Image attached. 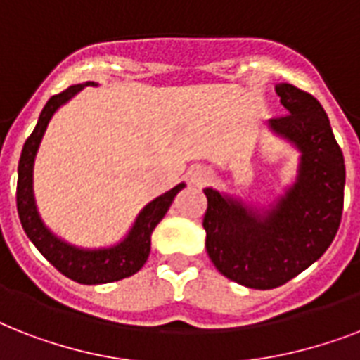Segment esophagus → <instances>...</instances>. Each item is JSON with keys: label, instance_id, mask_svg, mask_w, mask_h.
<instances>
[{"label": "esophagus", "instance_id": "esophagus-1", "mask_svg": "<svg viewBox=\"0 0 360 360\" xmlns=\"http://www.w3.org/2000/svg\"><path fill=\"white\" fill-rule=\"evenodd\" d=\"M209 179H211V172L205 168H202V166H198V168H194L191 172V181L194 183V185L202 186V185H205Z\"/></svg>", "mask_w": 360, "mask_h": 360}]
</instances>
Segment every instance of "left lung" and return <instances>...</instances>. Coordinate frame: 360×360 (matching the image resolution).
Returning a JSON list of instances; mask_svg holds the SVG:
<instances>
[{
	"label": "left lung",
	"instance_id": "obj_1",
	"mask_svg": "<svg viewBox=\"0 0 360 360\" xmlns=\"http://www.w3.org/2000/svg\"><path fill=\"white\" fill-rule=\"evenodd\" d=\"M288 114L271 129L301 151L295 185L263 214L205 188V248L226 278L254 290L290 282L323 256L344 211L346 166L329 117L310 93L291 84L276 86Z\"/></svg>",
	"mask_w": 360,
	"mask_h": 360
}]
</instances>
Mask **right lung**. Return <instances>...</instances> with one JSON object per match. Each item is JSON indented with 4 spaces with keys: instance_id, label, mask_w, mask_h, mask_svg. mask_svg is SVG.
<instances>
[{
    "instance_id": "1",
    "label": "right lung",
    "mask_w": 360,
    "mask_h": 360,
    "mask_svg": "<svg viewBox=\"0 0 360 360\" xmlns=\"http://www.w3.org/2000/svg\"><path fill=\"white\" fill-rule=\"evenodd\" d=\"M87 84L67 87L65 91L53 95L42 108L35 130L25 140L22 155L18 162V185H16V207L18 217L24 228L25 236L37 246V250L58 269L59 273L67 278L75 280L78 284H108L115 280L127 278L138 273L151 252V233L157 224L168 213L169 205L177 196V192L185 186V183L174 186L162 196L153 200L149 205L143 207L138 219H136L132 230L124 240L112 248L103 250H82L76 246H70L61 239L48 231L42 224L41 217L37 213L35 198H33V162L35 155L41 146L42 136L48 127V121L52 120L53 112L72 98L78 91H82Z\"/></svg>"
}]
</instances>
